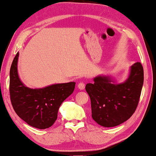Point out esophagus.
<instances>
[{
    "mask_svg": "<svg viewBox=\"0 0 156 156\" xmlns=\"http://www.w3.org/2000/svg\"><path fill=\"white\" fill-rule=\"evenodd\" d=\"M77 87L79 88V89H80V90H82V89H84L85 88V84L84 82H80L79 84H77Z\"/></svg>",
    "mask_w": 156,
    "mask_h": 156,
    "instance_id": "1",
    "label": "esophagus"
}]
</instances>
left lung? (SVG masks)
<instances>
[{
	"mask_svg": "<svg viewBox=\"0 0 156 156\" xmlns=\"http://www.w3.org/2000/svg\"><path fill=\"white\" fill-rule=\"evenodd\" d=\"M86 85L90 97L91 116L98 124L114 127L125 122L137 108L144 84V68L140 62L131 67L129 77L115 84L110 76H98Z\"/></svg>",
	"mask_w": 156,
	"mask_h": 156,
	"instance_id": "1",
	"label": "left lung"
}]
</instances>
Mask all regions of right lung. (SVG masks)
Here are the masks:
<instances>
[{
    "label": "right lung",
    "instance_id": "obj_1",
    "mask_svg": "<svg viewBox=\"0 0 156 156\" xmlns=\"http://www.w3.org/2000/svg\"><path fill=\"white\" fill-rule=\"evenodd\" d=\"M18 52L10 70V97L17 115L31 126L45 129L57 118L62 103L73 93L75 82L52 84L42 89L25 86L18 73Z\"/></svg>",
    "mask_w": 156,
    "mask_h": 156
}]
</instances>
